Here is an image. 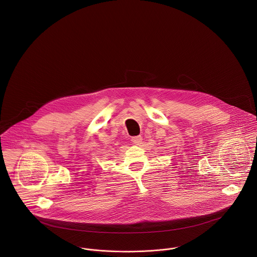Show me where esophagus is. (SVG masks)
Here are the masks:
<instances>
[{
    "instance_id": "34e87169",
    "label": "esophagus",
    "mask_w": 257,
    "mask_h": 257,
    "mask_svg": "<svg viewBox=\"0 0 257 257\" xmlns=\"http://www.w3.org/2000/svg\"><path fill=\"white\" fill-rule=\"evenodd\" d=\"M143 138L141 136H136V137H133L132 138V142L136 145H140L142 143Z\"/></svg>"
}]
</instances>
